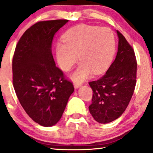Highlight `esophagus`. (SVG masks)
Masks as SVG:
<instances>
[{"mask_svg": "<svg viewBox=\"0 0 153 153\" xmlns=\"http://www.w3.org/2000/svg\"><path fill=\"white\" fill-rule=\"evenodd\" d=\"M81 86V84H78V83H75V84H74V87H75V89H78V87H80Z\"/></svg>", "mask_w": 153, "mask_h": 153, "instance_id": "esophagus-1", "label": "esophagus"}]
</instances>
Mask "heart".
Returning <instances> with one entry per match:
<instances>
[{
  "instance_id": "1",
  "label": "heart",
  "mask_w": 153,
  "mask_h": 153,
  "mask_svg": "<svg viewBox=\"0 0 153 153\" xmlns=\"http://www.w3.org/2000/svg\"><path fill=\"white\" fill-rule=\"evenodd\" d=\"M64 44L56 47L58 63L65 72L70 70L79 58L80 65L71 78L81 83L92 72L99 75L109 67L115 54V38L107 27L80 24L68 29L63 35Z\"/></svg>"
}]
</instances>
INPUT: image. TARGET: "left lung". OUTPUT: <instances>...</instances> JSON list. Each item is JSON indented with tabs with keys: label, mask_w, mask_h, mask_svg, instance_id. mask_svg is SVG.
<instances>
[{
	"label": "left lung",
	"mask_w": 153,
	"mask_h": 153,
	"mask_svg": "<svg viewBox=\"0 0 153 153\" xmlns=\"http://www.w3.org/2000/svg\"><path fill=\"white\" fill-rule=\"evenodd\" d=\"M118 47L116 58L106 74L89 82L92 89L89 112L101 124L119 118L127 107L136 84L137 61L132 46L117 31Z\"/></svg>",
	"instance_id": "8db88e82"
}]
</instances>
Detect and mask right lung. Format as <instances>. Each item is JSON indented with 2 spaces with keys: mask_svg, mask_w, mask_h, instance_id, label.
Listing matches in <instances>:
<instances>
[{
  "mask_svg": "<svg viewBox=\"0 0 153 153\" xmlns=\"http://www.w3.org/2000/svg\"><path fill=\"white\" fill-rule=\"evenodd\" d=\"M68 20L39 21L18 41L12 59V82L22 107L35 122L52 126L61 119L69 96L71 81L55 66L52 54L55 34Z\"/></svg>",
  "mask_w": 153,
  "mask_h": 153,
  "instance_id": "obj_1",
  "label": "right lung"
}]
</instances>
